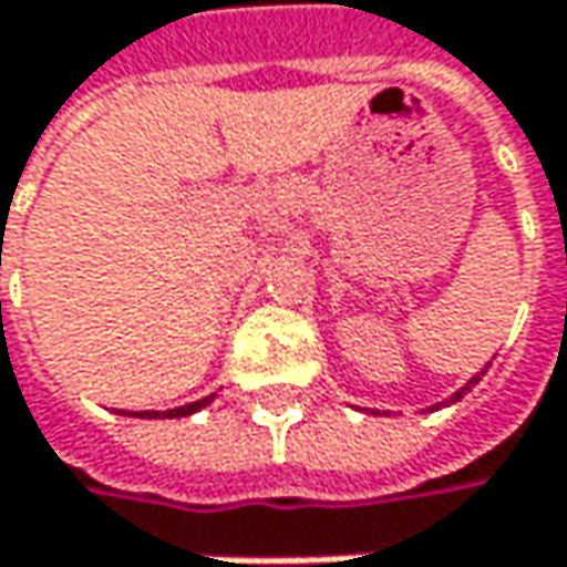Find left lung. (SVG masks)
Returning <instances> with one entry per match:
<instances>
[{"mask_svg": "<svg viewBox=\"0 0 567 567\" xmlns=\"http://www.w3.org/2000/svg\"><path fill=\"white\" fill-rule=\"evenodd\" d=\"M486 368H489V364H486ZM486 368H483V371H480V374H476V378H470V381H466V384H463V388H460V391H456V394L450 396V400H446V403H456V400H460V396L466 394V391H470V388H476V384H480V381H483V374H486ZM446 403H443V406H446ZM430 410H440V403H436V406H430Z\"/></svg>", "mask_w": 567, "mask_h": 567, "instance_id": "8db88e82", "label": "left lung"}]
</instances>
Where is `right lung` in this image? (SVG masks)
<instances>
[{
  "mask_svg": "<svg viewBox=\"0 0 567 567\" xmlns=\"http://www.w3.org/2000/svg\"><path fill=\"white\" fill-rule=\"evenodd\" d=\"M213 396H203V400H193V403H183V406H173V410H144V413H137V410H131V416H147V420H157V416H189V413H196V410H203L206 403H213Z\"/></svg>",
  "mask_w": 567,
  "mask_h": 567,
  "instance_id": "add662e5",
  "label": "right lung"
}]
</instances>
